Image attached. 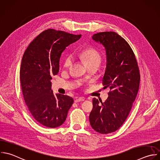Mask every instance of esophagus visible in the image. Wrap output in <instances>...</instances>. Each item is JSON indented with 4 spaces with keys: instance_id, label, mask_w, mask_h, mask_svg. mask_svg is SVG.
<instances>
[{
    "instance_id": "esophagus-1",
    "label": "esophagus",
    "mask_w": 160,
    "mask_h": 160,
    "mask_svg": "<svg viewBox=\"0 0 160 160\" xmlns=\"http://www.w3.org/2000/svg\"><path fill=\"white\" fill-rule=\"evenodd\" d=\"M84 101V98L83 97H79V98H77L74 101L75 102H81V101Z\"/></svg>"
}]
</instances>
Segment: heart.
<instances>
[{"mask_svg": "<svg viewBox=\"0 0 160 160\" xmlns=\"http://www.w3.org/2000/svg\"><path fill=\"white\" fill-rule=\"evenodd\" d=\"M79 57L86 66L92 64H99L101 62L99 52L93 48H87L79 53ZM72 58L70 56H67L64 61V66L68 68L71 65Z\"/></svg>", "mask_w": 160, "mask_h": 160, "instance_id": "heart-1", "label": "heart"}]
</instances>
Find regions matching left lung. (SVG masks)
<instances>
[{"mask_svg":"<svg viewBox=\"0 0 160 160\" xmlns=\"http://www.w3.org/2000/svg\"><path fill=\"white\" fill-rule=\"evenodd\" d=\"M92 39L106 50L107 63L102 84L110 91L104 102L93 98L89 122L96 131L108 134L118 130L129 115L139 90V71L132 49L119 34L102 32L94 34Z\"/></svg>","mask_w":160,"mask_h":160,"instance_id":"1","label":"left lung"}]
</instances>
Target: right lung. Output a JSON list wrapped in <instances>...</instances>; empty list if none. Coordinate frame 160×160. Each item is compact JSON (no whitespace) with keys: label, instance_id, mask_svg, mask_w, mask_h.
<instances>
[{"label":"right lung","instance_id":"add662e5","mask_svg":"<svg viewBox=\"0 0 160 160\" xmlns=\"http://www.w3.org/2000/svg\"><path fill=\"white\" fill-rule=\"evenodd\" d=\"M81 35L48 29L38 36L23 55L20 79L25 102L41 125L54 128L62 125L73 104L72 98L51 90L52 76L59 71L62 52Z\"/></svg>","mask_w":160,"mask_h":160}]
</instances>
